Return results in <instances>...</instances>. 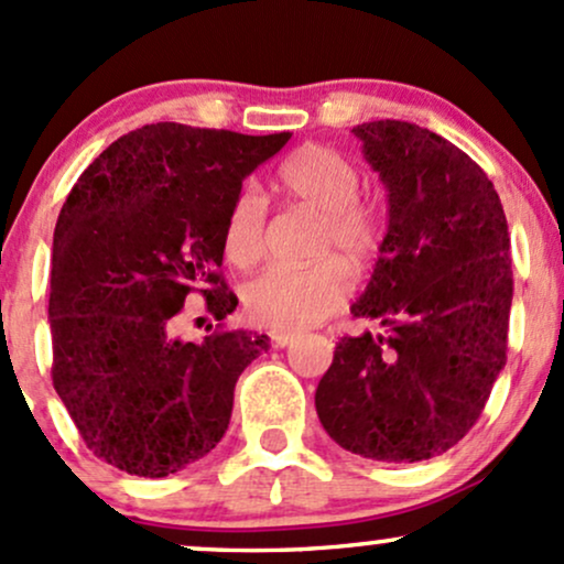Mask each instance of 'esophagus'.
<instances>
[{
	"label": "esophagus",
	"mask_w": 564,
	"mask_h": 564,
	"mask_svg": "<svg viewBox=\"0 0 564 564\" xmlns=\"http://www.w3.org/2000/svg\"><path fill=\"white\" fill-rule=\"evenodd\" d=\"M270 341H273V347H289L291 341H294V334L273 332V334H270Z\"/></svg>",
	"instance_id": "34e87169"
}]
</instances>
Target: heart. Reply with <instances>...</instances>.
Masks as SVG:
<instances>
[{
	"label": "heart",
	"instance_id": "1",
	"mask_svg": "<svg viewBox=\"0 0 564 564\" xmlns=\"http://www.w3.org/2000/svg\"><path fill=\"white\" fill-rule=\"evenodd\" d=\"M275 187L291 204L318 215L313 257H339L352 273L377 260L384 243V217L377 200L360 196V170L336 148H296L275 170ZM268 206L254 191L232 198L223 228L225 257L249 268L262 257ZM341 261V262H343ZM340 262V263H341ZM338 260L307 268H270L243 286V310L257 326L302 332L336 313L349 294V275Z\"/></svg>",
	"mask_w": 564,
	"mask_h": 564
}]
</instances>
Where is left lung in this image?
Wrapping results in <instances>:
<instances>
[{
  "label": "left lung",
  "mask_w": 564,
  "mask_h": 564,
  "mask_svg": "<svg viewBox=\"0 0 564 564\" xmlns=\"http://www.w3.org/2000/svg\"><path fill=\"white\" fill-rule=\"evenodd\" d=\"M390 193V225L355 318L315 390L323 430L349 453L413 464L480 419L507 364L509 228L494 183L467 153L419 124L352 129Z\"/></svg>",
  "instance_id": "left-lung-1"
}]
</instances>
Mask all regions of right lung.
<instances>
[{
    "instance_id": "right-lung-1",
    "label": "right lung",
    "mask_w": 564,
    "mask_h": 564,
    "mask_svg": "<svg viewBox=\"0 0 564 564\" xmlns=\"http://www.w3.org/2000/svg\"><path fill=\"white\" fill-rule=\"evenodd\" d=\"M289 138L159 121L111 142L70 187L53 241V387L116 469L174 475L228 430L236 381L268 339L217 326L193 345L172 323L193 291L215 321L236 310L219 273L225 217Z\"/></svg>"
}]
</instances>
